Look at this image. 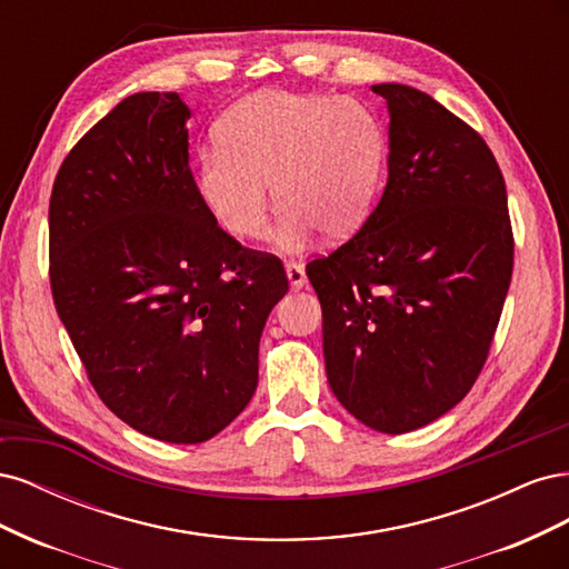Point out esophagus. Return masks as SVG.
<instances>
[{
  "instance_id": "obj_1",
  "label": "esophagus",
  "mask_w": 569,
  "mask_h": 569,
  "mask_svg": "<svg viewBox=\"0 0 569 569\" xmlns=\"http://www.w3.org/2000/svg\"><path fill=\"white\" fill-rule=\"evenodd\" d=\"M284 270H287V280H289V287L291 289H303L306 287V270L301 263H284Z\"/></svg>"
}]
</instances>
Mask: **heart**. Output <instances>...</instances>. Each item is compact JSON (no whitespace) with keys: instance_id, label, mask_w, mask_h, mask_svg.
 <instances>
[{"instance_id":"1","label":"heart","mask_w":569,"mask_h":569,"mask_svg":"<svg viewBox=\"0 0 569 569\" xmlns=\"http://www.w3.org/2000/svg\"><path fill=\"white\" fill-rule=\"evenodd\" d=\"M385 166V128L363 101L266 88L220 116L216 149L194 166V194L222 232L261 242L270 232V184L284 249L313 232L343 242L370 218Z\"/></svg>"}]
</instances>
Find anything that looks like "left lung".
Returning <instances> with one entry per match:
<instances>
[{"label": "left lung", "instance_id": "8db88e82", "mask_svg": "<svg viewBox=\"0 0 569 569\" xmlns=\"http://www.w3.org/2000/svg\"><path fill=\"white\" fill-rule=\"evenodd\" d=\"M372 92L389 111L385 194L306 274L339 403L377 432L403 435L475 385L510 287L512 230L501 168L470 126L408 84Z\"/></svg>", "mask_w": 569, "mask_h": 569}]
</instances>
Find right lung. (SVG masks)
<instances>
[{"label": "right lung", "instance_id": "add662e5", "mask_svg": "<svg viewBox=\"0 0 569 569\" xmlns=\"http://www.w3.org/2000/svg\"><path fill=\"white\" fill-rule=\"evenodd\" d=\"M178 92L126 97L71 149L49 201L57 313L99 399L137 432L201 443L247 408L289 289L201 209Z\"/></svg>", "mask_w": 569, "mask_h": 569}]
</instances>
